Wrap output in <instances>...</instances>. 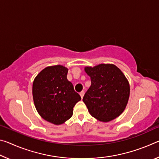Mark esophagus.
Listing matches in <instances>:
<instances>
[{
  "instance_id": "esophagus-1",
  "label": "esophagus",
  "mask_w": 159,
  "mask_h": 159,
  "mask_svg": "<svg viewBox=\"0 0 159 159\" xmlns=\"http://www.w3.org/2000/svg\"><path fill=\"white\" fill-rule=\"evenodd\" d=\"M84 94H85L84 91H81V92L80 93V97H81L82 99H83V96H84Z\"/></svg>"
}]
</instances>
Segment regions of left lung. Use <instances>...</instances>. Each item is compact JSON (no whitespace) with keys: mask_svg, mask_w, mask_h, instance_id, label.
<instances>
[{"mask_svg":"<svg viewBox=\"0 0 159 159\" xmlns=\"http://www.w3.org/2000/svg\"><path fill=\"white\" fill-rule=\"evenodd\" d=\"M91 85L83 101L93 117L109 122L119 116L127 106L130 84L119 68L113 64L85 66Z\"/></svg>","mask_w":159,"mask_h":159,"instance_id":"left-lung-1","label":"left lung"}]
</instances>
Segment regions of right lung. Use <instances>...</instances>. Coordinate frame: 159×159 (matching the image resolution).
<instances>
[{"label": "right lung", "instance_id": "right-lung-1", "mask_svg": "<svg viewBox=\"0 0 159 159\" xmlns=\"http://www.w3.org/2000/svg\"><path fill=\"white\" fill-rule=\"evenodd\" d=\"M68 69L62 65L45 67L34 80L32 94L39 115L55 125H61L73 115L81 98L67 80Z\"/></svg>", "mask_w": 159, "mask_h": 159}]
</instances>
